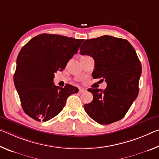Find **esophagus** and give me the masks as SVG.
<instances>
[{
	"label": "esophagus",
	"instance_id": "1",
	"mask_svg": "<svg viewBox=\"0 0 159 159\" xmlns=\"http://www.w3.org/2000/svg\"><path fill=\"white\" fill-rule=\"evenodd\" d=\"M85 91V90L84 89V88H79V93H84Z\"/></svg>",
	"mask_w": 159,
	"mask_h": 159
}]
</instances>
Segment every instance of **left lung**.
I'll use <instances>...</instances> for the list:
<instances>
[{"label":"left lung","mask_w":159,"mask_h":159,"mask_svg":"<svg viewBox=\"0 0 159 159\" xmlns=\"http://www.w3.org/2000/svg\"><path fill=\"white\" fill-rule=\"evenodd\" d=\"M80 51L95 60L94 79L103 78L107 84L104 90H88L93 99L84 105L85 112L102 125L122 119L139 93L142 66L134 48L127 40L106 35L85 40Z\"/></svg>","instance_id":"obj_1"}]
</instances>
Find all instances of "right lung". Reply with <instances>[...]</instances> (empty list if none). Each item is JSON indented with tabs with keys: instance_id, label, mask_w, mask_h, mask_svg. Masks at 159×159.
<instances>
[{
	"instance_id": "1",
	"label": "right lung",
	"mask_w": 159,
	"mask_h": 159,
	"mask_svg": "<svg viewBox=\"0 0 159 159\" xmlns=\"http://www.w3.org/2000/svg\"><path fill=\"white\" fill-rule=\"evenodd\" d=\"M83 39L43 34L31 39L17 58L14 83L21 107L37 121H47L60 113L66 99L79 89L54 85V74L63 71L76 54Z\"/></svg>"
}]
</instances>
